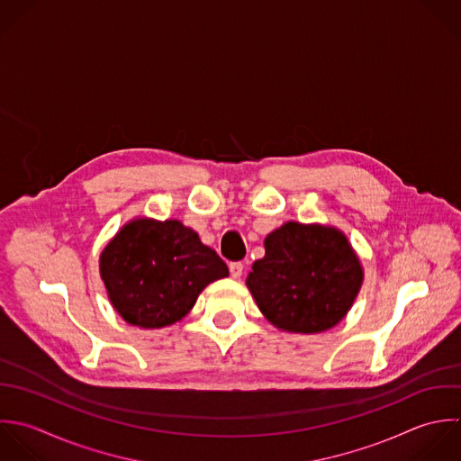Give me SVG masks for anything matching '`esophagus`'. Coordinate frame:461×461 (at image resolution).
<instances>
[{
	"label": "esophagus",
	"mask_w": 461,
	"mask_h": 461,
	"mask_svg": "<svg viewBox=\"0 0 461 461\" xmlns=\"http://www.w3.org/2000/svg\"><path fill=\"white\" fill-rule=\"evenodd\" d=\"M230 273L233 278H240L244 273V264L242 262H231L230 264Z\"/></svg>",
	"instance_id": "1"
}]
</instances>
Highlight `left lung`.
Returning a JSON list of instances; mask_svg holds the SVG:
<instances>
[{
	"instance_id": "1",
	"label": "left lung",
	"mask_w": 461,
	"mask_h": 461,
	"mask_svg": "<svg viewBox=\"0 0 461 461\" xmlns=\"http://www.w3.org/2000/svg\"><path fill=\"white\" fill-rule=\"evenodd\" d=\"M264 248L246 285L271 325L291 334H320L348 314L365 271L339 228L289 221L266 237Z\"/></svg>"
}]
</instances>
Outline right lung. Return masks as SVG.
Segmentation results:
<instances>
[{"label": "right lung", "instance_id": "obj_1", "mask_svg": "<svg viewBox=\"0 0 461 461\" xmlns=\"http://www.w3.org/2000/svg\"><path fill=\"white\" fill-rule=\"evenodd\" d=\"M98 267L113 309L140 329L183 320L206 285L230 275L192 228L150 217L123 224L102 249Z\"/></svg>", "mask_w": 461, "mask_h": 461}]
</instances>
